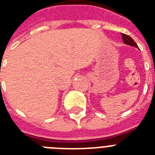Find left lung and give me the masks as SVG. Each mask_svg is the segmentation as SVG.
I'll return each instance as SVG.
<instances>
[{
	"label": "left lung",
	"instance_id": "8db88e82",
	"mask_svg": "<svg viewBox=\"0 0 155 155\" xmlns=\"http://www.w3.org/2000/svg\"><path fill=\"white\" fill-rule=\"evenodd\" d=\"M122 36H123V41L125 44L129 45V46H134V47L138 48L137 45L135 42H134V39L131 38L130 36H129V35H126V34H122Z\"/></svg>",
	"mask_w": 155,
	"mask_h": 155
}]
</instances>
